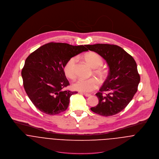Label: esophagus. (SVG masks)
I'll use <instances>...</instances> for the list:
<instances>
[{
	"label": "esophagus",
	"instance_id": "esophagus-1",
	"mask_svg": "<svg viewBox=\"0 0 159 159\" xmlns=\"http://www.w3.org/2000/svg\"><path fill=\"white\" fill-rule=\"evenodd\" d=\"M83 94H84L85 96H86V97H89V96H91V94H88V93H83Z\"/></svg>",
	"mask_w": 159,
	"mask_h": 159
}]
</instances>
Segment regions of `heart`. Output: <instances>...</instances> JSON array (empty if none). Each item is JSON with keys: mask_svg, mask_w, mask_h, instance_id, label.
<instances>
[{"mask_svg": "<svg viewBox=\"0 0 159 159\" xmlns=\"http://www.w3.org/2000/svg\"><path fill=\"white\" fill-rule=\"evenodd\" d=\"M84 58L86 63L93 68V75L100 81H102L107 77L108 71L106 69L102 67L104 61L102 58L99 55L95 52H90L84 55ZM76 63V58L72 57L68 60L65 65V73L70 79L75 78ZM98 81L94 78H91L88 80L80 79L76 80L73 83L72 88L76 91L88 93L96 89L98 87Z\"/></svg>", "mask_w": 159, "mask_h": 159, "instance_id": "1", "label": "heart"}]
</instances>
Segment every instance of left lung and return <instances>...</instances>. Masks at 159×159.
I'll list each match as a JSON object with an SVG mask.
<instances>
[{
    "label": "left lung",
    "instance_id": "8db88e82",
    "mask_svg": "<svg viewBox=\"0 0 159 159\" xmlns=\"http://www.w3.org/2000/svg\"><path fill=\"white\" fill-rule=\"evenodd\" d=\"M86 47L102 57L109 66L107 79L96 94L99 103L91 110L103 116L115 115L128 105L137 91L140 76L136 62L117 45L98 43Z\"/></svg>",
    "mask_w": 159,
    "mask_h": 159
}]
</instances>
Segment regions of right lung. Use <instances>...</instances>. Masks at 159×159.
Segmentation results:
<instances>
[{"instance_id":"obj_1","label":"right lung","mask_w":159,"mask_h":159,"mask_svg":"<svg viewBox=\"0 0 159 159\" xmlns=\"http://www.w3.org/2000/svg\"><path fill=\"white\" fill-rule=\"evenodd\" d=\"M85 51L83 45L51 42L27 58L22 70L24 87L39 110L55 115L67 109L70 97L78 92L64 90L70 85L64 67L70 58Z\"/></svg>"}]
</instances>
